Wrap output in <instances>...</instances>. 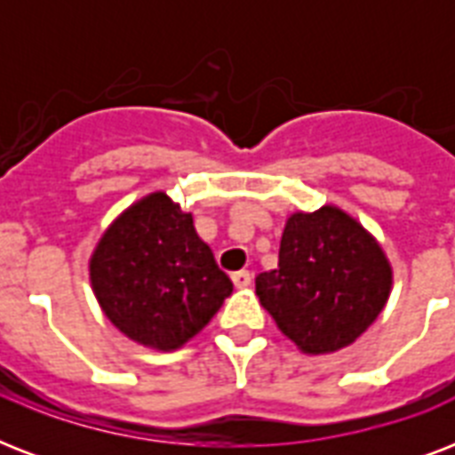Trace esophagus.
<instances>
[{
  "label": "esophagus",
  "instance_id": "34e87169",
  "mask_svg": "<svg viewBox=\"0 0 455 455\" xmlns=\"http://www.w3.org/2000/svg\"><path fill=\"white\" fill-rule=\"evenodd\" d=\"M231 281H234L235 288H248V285L252 283V274H250V271H235L234 276H231Z\"/></svg>",
  "mask_w": 455,
  "mask_h": 455
}]
</instances>
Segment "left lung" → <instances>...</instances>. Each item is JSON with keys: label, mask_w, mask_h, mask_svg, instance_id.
<instances>
[{"label": "left lung", "mask_w": 455, "mask_h": 455, "mask_svg": "<svg viewBox=\"0 0 455 455\" xmlns=\"http://www.w3.org/2000/svg\"><path fill=\"white\" fill-rule=\"evenodd\" d=\"M257 298L304 354L349 347L380 316L392 291L385 250L335 205L288 217L278 269L255 278Z\"/></svg>", "instance_id": "obj_1"}]
</instances>
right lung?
<instances>
[{"instance_id": "right-lung-1", "label": "right lung", "mask_w": 455, "mask_h": 455, "mask_svg": "<svg viewBox=\"0 0 455 455\" xmlns=\"http://www.w3.org/2000/svg\"><path fill=\"white\" fill-rule=\"evenodd\" d=\"M89 281L110 323L157 352L196 338L234 292L191 212L164 191L137 200L103 231Z\"/></svg>"}]
</instances>
